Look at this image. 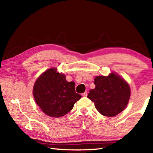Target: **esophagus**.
I'll return each mask as SVG.
<instances>
[{
  "label": "esophagus",
  "mask_w": 153,
  "mask_h": 153,
  "mask_svg": "<svg viewBox=\"0 0 153 153\" xmlns=\"http://www.w3.org/2000/svg\"><path fill=\"white\" fill-rule=\"evenodd\" d=\"M87 91L84 92V93L82 94V96H83V97H87Z\"/></svg>",
  "instance_id": "esophagus-1"
}]
</instances>
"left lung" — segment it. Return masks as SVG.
I'll use <instances>...</instances> for the list:
<instances>
[{"label": "left lung", "mask_w": 153, "mask_h": 153, "mask_svg": "<svg viewBox=\"0 0 153 153\" xmlns=\"http://www.w3.org/2000/svg\"><path fill=\"white\" fill-rule=\"evenodd\" d=\"M94 83L95 88L90 90L87 97L102 115L113 117L125 109L131 91L129 84L122 77L111 73L108 76H97Z\"/></svg>", "instance_id": "obj_1"}]
</instances>
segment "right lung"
I'll use <instances>...</instances> for the list:
<instances>
[{
    "instance_id": "obj_1",
    "label": "right lung",
    "mask_w": 153,
    "mask_h": 153,
    "mask_svg": "<svg viewBox=\"0 0 153 153\" xmlns=\"http://www.w3.org/2000/svg\"><path fill=\"white\" fill-rule=\"evenodd\" d=\"M33 94L35 102L48 116L59 118L67 114L82 96L76 93L75 83L68 82L66 76L50 68L35 82Z\"/></svg>"
}]
</instances>
